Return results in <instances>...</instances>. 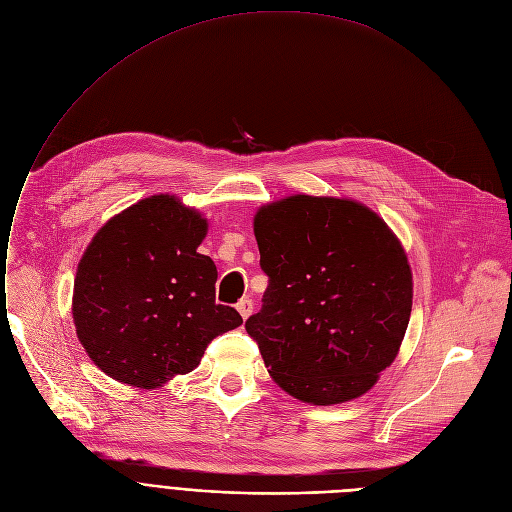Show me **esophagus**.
Instances as JSON below:
<instances>
[{"label": "esophagus", "mask_w": 512, "mask_h": 512, "mask_svg": "<svg viewBox=\"0 0 512 512\" xmlns=\"http://www.w3.org/2000/svg\"><path fill=\"white\" fill-rule=\"evenodd\" d=\"M238 311H240V316L244 318V320H248L250 318V313H252V309H254V303H252V299H248V297H244V299H240L238 301Z\"/></svg>", "instance_id": "obj_1"}]
</instances>
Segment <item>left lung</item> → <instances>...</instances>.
Segmentation results:
<instances>
[{
	"instance_id": "1",
	"label": "left lung",
	"mask_w": 512,
	"mask_h": 512,
	"mask_svg": "<svg viewBox=\"0 0 512 512\" xmlns=\"http://www.w3.org/2000/svg\"><path fill=\"white\" fill-rule=\"evenodd\" d=\"M254 235L268 287L246 330L272 379L316 406L363 396L398 357L410 322L400 240L365 205L309 194L260 207Z\"/></svg>"
}]
</instances>
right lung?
Instances as JSON below:
<instances>
[{"instance_id":"right-lung-1","label":"right lung","mask_w":512,"mask_h":512,"mask_svg":"<svg viewBox=\"0 0 512 512\" xmlns=\"http://www.w3.org/2000/svg\"><path fill=\"white\" fill-rule=\"evenodd\" d=\"M207 219L170 194L114 215L90 242L73 285V322L108 377L143 389L199 367L213 338L242 324L215 303V262L196 252Z\"/></svg>"}]
</instances>
